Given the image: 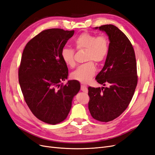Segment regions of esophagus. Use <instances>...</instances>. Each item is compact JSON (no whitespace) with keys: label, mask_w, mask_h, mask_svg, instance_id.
Listing matches in <instances>:
<instances>
[{"label":"esophagus","mask_w":155,"mask_h":155,"mask_svg":"<svg viewBox=\"0 0 155 155\" xmlns=\"http://www.w3.org/2000/svg\"><path fill=\"white\" fill-rule=\"evenodd\" d=\"M81 90L84 92H86L87 93L88 92V89H87V87L85 86V85H81Z\"/></svg>","instance_id":"1"}]
</instances>
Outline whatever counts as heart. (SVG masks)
<instances>
[{"label":"heart","instance_id":"1","mask_svg":"<svg viewBox=\"0 0 155 155\" xmlns=\"http://www.w3.org/2000/svg\"><path fill=\"white\" fill-rule=\"evenodd\" d=\"M73 44L78 50L87 49L85 60L89 61L79 65L72 73V78L83 83H88L96 72L93 61L101 63L109 53V40L104 35L96 36L92 33L85 31L74 39ZM74 55V49L69 47H63L61 51L63 62L70 67H74L76 64Z\"/></svg>","mask_w":155,"mask_h":155}]
</instances>
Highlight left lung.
I'll use <instances>...</instances> for the list:
<instances>
[{
  "instance_id": "8db88e82",
  "label": "left lung",
  "mask_w": 155,
  "mask_h": 155,
  "mask_svg": "<svg viewBox=\"0 0 155 155\" xmlns=\"http://www.w3.org/2000/svg\"><path fill=\"white\" fill-rule=\"evenodd\" d=\"M99 29L107 33L110 43L105 65L96 79L108 87H88V109L94 119L108 122L128 107L138 83L137 68L133 46L127 37L112 25H102Z\"/></svg>"
}]
</instances>
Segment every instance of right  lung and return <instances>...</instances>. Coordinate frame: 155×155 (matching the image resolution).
<instances>
[{
    "instance_id": "right-lung-1",
    "label": "right lung",
    "mask_w": 155,
    "mask_h": 155,
    "mask_svg": "<svg viewBox=\"0 0 155 155\" xmlns=\"http://www.w3.org/2000/svg\"><path fill=\"white\" fill-rule=\"evenodd\" d=\"M74 30L51 28L42 31L28 41L23 50L18 70L25 101L37 118L55 125L69 113L74 96L80 89L76 80L68 81V69L61 51Z\"/></svg>"
}]
</instances>
